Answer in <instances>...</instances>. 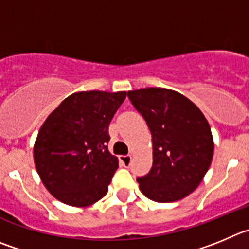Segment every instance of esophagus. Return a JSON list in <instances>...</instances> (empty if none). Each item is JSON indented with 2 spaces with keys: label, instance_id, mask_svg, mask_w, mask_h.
Segmentation results:
<instances>
[{
  "label": "esophagus",
  "instance_id": "1",
  "mask_svg": "<svg viewBox=\"0 0 249 249\" xmlns=\"http://www.w3.org/2000/svg\"><path fill=\"white\" fill-rule=\"evenodd\" d=\"M119 160L125 167H129L130 164H131L132 157H131V155H126V156H119Z\"/></svg>",
  "mask_w": 249,
  "mask_h": 249
}]
</instances>
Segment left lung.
Segmentation results:
<instances>
[{
  "mask_svg": "<svg viewBox=\"0 0 249 249\" xmlns=\"http://www.w3.org/2000/svg\"><path fill=\"white\" fill-rule=\"evenodd\" d=\"M127 97L152 135V167L138 178L140 190L157 203L185 198L198 188L213 161V140L208 120L176 90L150 87L129 90Z\"/></svg>",
  "mask_w": 249,
  "mask_h": 249,
  "instance_id": "obj_1",
  "label": "left lung"
}]
</instances>
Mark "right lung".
<instances>
[{"mask_svg": "<svg viewBox=\"0 0 249 249\" xmlns=\"http://www.w3.org/2000/svg\"><path fill=\"white\" fill-rule=\"evenodd\" d=\"M126 92H77L46 118L34 143V163L53 196L92 205L108 192L119 161L108 151V127Z\"/></svg>", "mask_w": 249, "mask_h": 249, "instance_id": "add662e5", "label": "right lung"}]
</instances>
